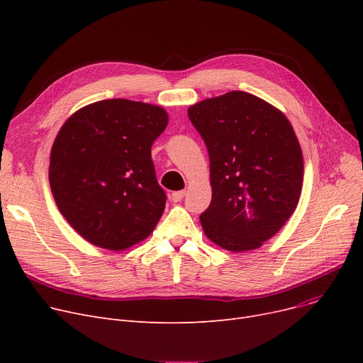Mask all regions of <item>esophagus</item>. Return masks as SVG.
<instances>
[{"label":"esophagus","mask_w":363,"mask_h":363,"mask_svg":"<svg viewBox=\"0 0 363 363\" xmlns=\"http://www.w3.org/2000/svg\"><path fill=\"white\" fill-rule=\"evenodd\" d=\"M184 197H185V191H175V193H172L170 200L174 201V203H178V201H181Z\"/></svg>","instance_id":"1"}]
</instances>
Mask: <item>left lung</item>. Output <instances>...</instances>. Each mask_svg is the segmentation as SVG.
Returning <instances> with one entry per match:
<instances>
[{"mask_svg":"<svg viewBox=\"0 0 363 363\" xmlns=\"http://www.w3.org/2000/svg\"><path fill=\"white\" fill-rule=\"evenodd\" d=\"M211 159L212 201L200 215L208 240L249 252L274 237L296 211L303 155L284 113L242 91L188 108Z\"/></svg>","mask_w":363,"mask_h":363,"instance_id":"1","label":"left lung"}]
</instances>
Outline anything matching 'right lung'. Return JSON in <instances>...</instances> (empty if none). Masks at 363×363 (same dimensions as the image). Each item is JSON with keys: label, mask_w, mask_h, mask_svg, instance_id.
<instances>
[{"label": "right lung", "mask_w": 363, "mask_h": 363, "mask_svg": "<svg viewBox=\"0 0 363 363\" xmlns=\"http://www.w3.org/2000/svg\"><path fill=\"white\" fill-rule=\"evenodd\" d=\"M167 122L164 108L125 99L92 103L65 122L48 178L60 213L82 238L119 252L155 230L166 193L151 145Z\"/></svg>", "instance_id": "add662e5"}]
</instances>
